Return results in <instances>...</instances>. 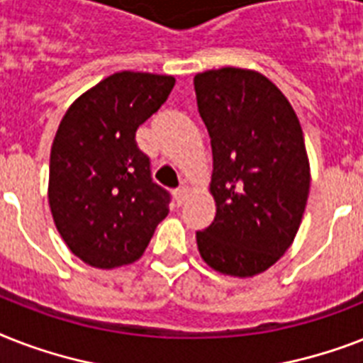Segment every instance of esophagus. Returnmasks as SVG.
<instances>
[{
  "label": "esophagus",
  "instance_id": "obj_1",
  "mask_svg": "<svg viewBox=\"0 0 363 363\" xmlns=\"http://www.w3.org/2000/svg\"><path fill=\"white\" fill-rule=\"evenodd\" d=\"M188 198V186H181V188H177V192H175V199H177V203L182 205L184 201H186Z\"/></svg>",
  "mask_w": 363,
  "mask_h": 363
}]
</instances>
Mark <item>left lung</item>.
Segmentation results:
<instances>
[{
    "mask_svg": "<svg viewBox=\"0 0 363 363\" xmlns=\"http://www.w3.org/2000/svg\"><path fill=\"white\" fill-rule=\"evenodd\" d=\"M213 148L216 216L196 233L201 258L232 277H252L292 245L311 173L303 131L284 94L262 73L222 67L194 77Z\"/></svg>",
    "mask_w": 363,
    "mask_h": 363,
    "instance_id": "1",
    "label": "left lung"
}]
</instances>
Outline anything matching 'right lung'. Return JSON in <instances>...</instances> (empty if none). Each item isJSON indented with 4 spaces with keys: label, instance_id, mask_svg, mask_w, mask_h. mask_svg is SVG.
Listing matches in <instances>:
<instances>
[{
    "label": "right lung",
    "instance_id": "right-lung-1",
    "mask_svg": "<svg viewBox=\"0 0 363 363\" xmlns=\"http://www.w3.org/2000/svg\"><path fill=\"white\" fill-rule=\"evenodd\" d=\"M169 75L121 71L84 92L64 115L50 150L48 205L69 250L84 264H133L169 213L135 131L165 104Z\"/></svg>",
    "mask_w": 363,
    "mask_h": 363
}]
</instances>
